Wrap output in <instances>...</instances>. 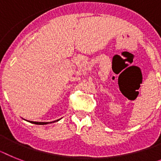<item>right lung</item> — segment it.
Masks as SVG:
<instances>
[{"instance_id":"obj_1","label":"right lung","mask_w":161,"mask_h":161,"mask_svg":"<svg viewBox=\"0 0 161 161\" xmlns=\"http://www.w3.org/2000/svg\"><path fill=\"white\" fill-rule=\"evenodd\" d=\"M56 121H59V120H56ZM55 122V121H54ZM32 124H41V125H43V124H49V122H32ZM51 123V122H50Z\"/></svg>"}]
</instances>
